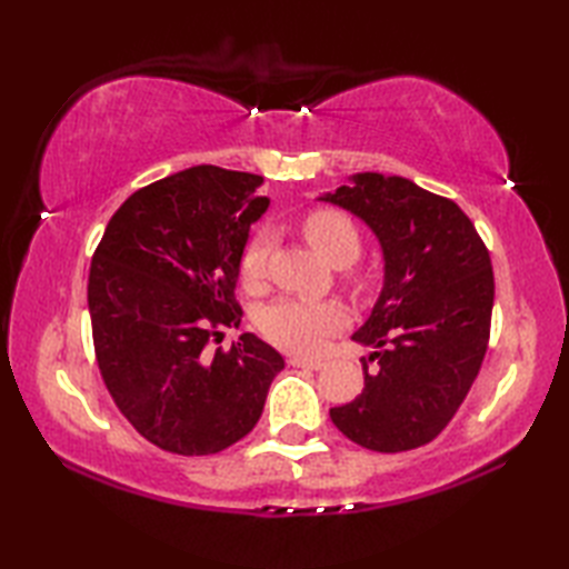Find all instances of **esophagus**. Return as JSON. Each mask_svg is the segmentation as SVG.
<instances>
[{
	"label": "esophagus",
	"mask_w": 569,
	"mask_h": 569,
	"mask_svg": "<svg viewBox=\"0 0 569 569\" xmlns=\"http://www.w3.org/2000/svg\"><path fill=\"white\" fill-rule=\"evenodd\" d=\"M288 365L296 367V369H312V371H318V369L325 367L322 361H318V359H303V357H291V359H288Z\"/></svg>",
	"instance_id": "esophagus-1"
}]
</instances>
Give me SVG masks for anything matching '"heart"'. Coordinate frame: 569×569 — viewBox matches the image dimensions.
Masks as SVG:
<instances>
[{
    "instance_id": "b5f03b06",
    "label": "heart",
    "mask_w": 569,
    "mask_h": 569,
    "mask_svg": "<svg viewBox=\"0 0 569 569\" xmlns=\"http://www.w3.org/2000/svg\"><path fill=\"white\" fill-rule=\"evenodd\" d=\"M303 234L325 259L335 266H349L361 253V234L352 217L340 210H312L303 220ZM273 249L269 229L253 234L239 259V271L249 288L263 283ZM345 281L352 291H365L367 278L359 271H345ZM347 325V312L335 300L281 298L266 306L259 328L266 340L293 355H320L332 335Z\"/></svg>"
}]
</instances>
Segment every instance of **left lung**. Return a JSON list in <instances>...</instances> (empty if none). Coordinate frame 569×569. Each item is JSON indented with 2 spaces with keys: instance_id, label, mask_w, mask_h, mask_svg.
<instances>
[{
  "instance_id": "obj_1",
  "label": "left lung",
  "mask_w": 569,
  "mask_h": 569,
  "mask_svg": "<svg viewBox=\"0 0 569 569\" xmlns=\"http://www.w3.org/2000/svg\"><path fill=\"white\" fill-rule=\"evenodd\" d=\"M352 180L322 200L373 229L386 281L369 320L352 335L377 349L361 359L365 389L330 408V418L367 450L406 452L438 438L481 369L493 308L491 259L450 198L398 176Z\"/></svg>"
}]
</instances>
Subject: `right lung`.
<instances>
[{
    "instance_id": "1",
    "label": "right lung",
    "mask_w": 569,
    "mask_h": 569,
    "mask_svg": "<svg viewBox=\"0 0 569 569\" xmlns=\"http://www.w3.org/2000/svg\"><path fill=\"white\" fill-rule=\"evenodd\" d=\"M261 176L196 166L137 190L92 253L88 306L107 391L166 452L227 450L257 426L283 357L244 332L234 298L249 227L269 208Z\"/></svg>"
}]
</instances>
